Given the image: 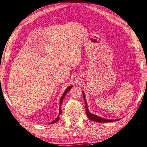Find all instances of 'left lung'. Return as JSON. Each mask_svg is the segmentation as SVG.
I'll list each match as a JSON object with an SVG mask.
<instances>
[{"instance_id":"8db88e82","label":"left lung","mask_w":147,"mask_h":147,"mask_svg":"<svg viewBox=\"0 0 147 147\" xmlns=\"http://www.w3.org/2000/svg\"><path fill=\"white\" fill-rule=\"evenodd\" d=\"M82 95H83V98L84 100V102H85V107H86V115L88 116V117L89 119H90L91 120H92L93 121H95V122H99V123H102V122H113V121H118L119 119H117V120H107V119H105L102 117H100L97 115H95L94 114H92V113H90L88 110V104L87 102L86 101V98H85V95L84 91H82Z\"/></svg>"}]
</instances>
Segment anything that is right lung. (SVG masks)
I'll list each match as a JSON object with an SVG mask.
<instances>
[{
	"label": "right lung",
	"mask_w": 147,
	"mask_h": 147,
	"mask_svg": "<svg viewBox=\"0 0 147 147\" xmlns=\"http://www.w3.org/2000/svg\"><path fill=\"white\" fill-rule=\"evenodd\" d=\"M73 87V86L71 85V86H69L68 88H67L66 89V90L65 91V92H64V93L63 94V95H62V96H61V98H60V100H59V115H58V117L55 119V120H54V121H52V122H50V123H49V124H52V123H56L57 121L59 120V115H60V114H61L62 113V111H61V104H62V102H63V100H64V98H65V95H66V93H67L70 90V89L71 88Z\"/></svg>",
	"instance_id": "1"
}]
</instances>
